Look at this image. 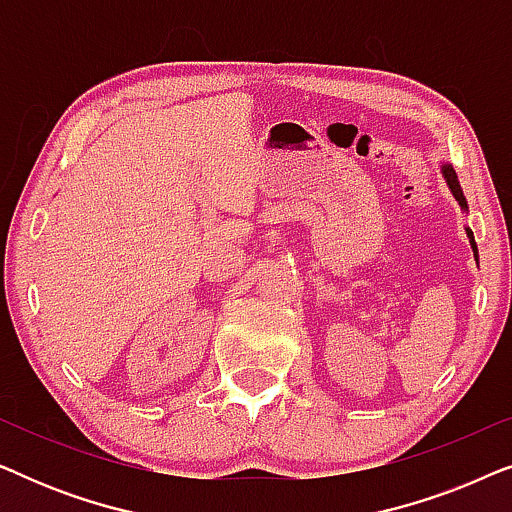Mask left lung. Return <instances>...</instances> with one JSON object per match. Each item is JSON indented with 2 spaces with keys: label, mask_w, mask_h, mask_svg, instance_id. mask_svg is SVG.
I'll return each mask as SVG.
<instances>
[{
  "label": "left lung",
  "mask_w": 512,
  "mask_h": 512,
  "mask_svg": "<svg viewBox=\"0 0 512 512\" xmlns=\"http://www.w3.org/2000/svg\"><path fill=\"white\" fill-rule=\"evenodd\" d=\"M440 174H443L445 184H447V188H450V191H452L454 200L459 202L461 212H468V205H466L464 191H461V186H459V179H457V172H454V167H452L450 163H443V165H440ZM466 235H468V242H471V249H473V256H475V261H478V244H475L473 230H471V228H466Z\"/></svg>",
  "instance_id": "8db88e82"
}]
</instances>
